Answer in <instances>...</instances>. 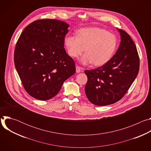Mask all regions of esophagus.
I'll return each mask as SVG.
<instances>
[{
    "label": "esophagus",
    "mask_w": 151,
    "mask_h": 151,
    "mask_svg": "<svg viewBox=\"0 0 151 151\" xmlns=\"http://www.w3.org/2000/svg\"><path fill=\"white\" fill-rule=\"evenodd\" d=\"M82 68H81V67H79V66H76V72H77V73H80L81 71H82Z\"/></svg>",
    "instance_id": "1"
}]
</instances>
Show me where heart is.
<instances>
[{
	"label": "heart",
	"instance_id": "heart-1",
	"mask_svg": "<svg viewBox=\"0 0 151 151\" xmlns=\"http://www.w3.org/2000/svg\"><path fill=\"white\" fill-rule=\"evenodd\" d=\"M68 52L73 58H77L84 51L81 58L83 64L92 63L96 66H103L113 57L117 47L116 36L99 27L82 28L78 35H66L64 39Z\"/></svg>",
	"mask_w": 151,
	"mask_h": 151
}]
</instances>
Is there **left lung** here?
Returning <instances> with one entry per match:
<instances>
[{"label": "left lung", "mask_w": 151, "mask_h": 151, "mask_svg": "<svg viewBox=\"0 0 151 151\" xmlns=\"http://www.w3.org/2000/svg\"><path fill=\"white\" fill-rule=\"evenodd\" d=\"M118 31L120 45L110 61L96 69L85 70L88 77L86 96L97 106L109 105L121 100L139 73L140 60L134 43L125 31Z\"/></svg>", "instance_id": "8db88e82"}]
</instances>
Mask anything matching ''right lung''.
Segmentation results:
<instances>
[{
	"instance_id": "obj_1",
	"label": "right lung",
	"mask_w": 151,
	"mask_h": 151,
	"mask_svg": "<svg viewBox=\"0 0 151 151\" xmlns=\"http://www.w3.org/2000/svg\"><path fill=\"white\" fill-rule=\"evenodd\" d=\"M69 25L63 21L36 20L21 33L14 55L23 87L32 97L49 100L76 72L75 63L64 48Z\"/></svg>"
}]
</instances>
